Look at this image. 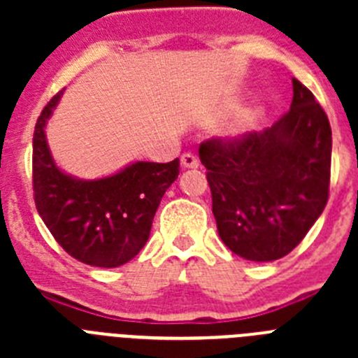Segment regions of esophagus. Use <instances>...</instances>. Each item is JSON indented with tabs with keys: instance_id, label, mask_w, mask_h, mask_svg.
Returning <instances> with one entry per match:
<instances>
[{
	"instance_id": "esophagus-1",
	"label": "esophagus",
	"mask_w": 358,
	"mask_h": 358,
	"mask_svg": "<svg viewBox=\"0 0 358 358\" xmlns=\"http://www.w3.org/2000/svg\"><path fill=\"white\" fill-rule=\"evenodd\" d=\"M181 166L182 169H197L199 159L194 156V154L186 152V154H182L181 156Z\"/></svg>"
}]
</instances>
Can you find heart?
Returning a JSON list of instances; mask_svg holds the SVG:
<instances>
[{"label": "heart", "instance_id": "heart-1", "mask_svg": "<svg viewBox=\"0 0 358 358\" xmlns=\"http://www.w3.org/2000/svg\"><path fill=\"white\" fill-rule=\"evenodd\" d=\"M248 123H249V122H248V120H243V122H242V123H240V125H248Z\"/></svg>", "mask_w": 358, "mask_h": 358}]
</instances>
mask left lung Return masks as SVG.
<instances>
[{
    "mask_svg": "<svg viewBox=\"0 0 358 358\" xmlns=\"http://www.w3.org/2000/svg\"><path fill=\"white\" fill-rule=\"evenodd\" d=\"M292 87L289 113L273 127L199 147L218 236L245 260L289 255L327 206L330 122L301 82Z\"/></svg>",
    "mask_w": 358,
    "mask_h": 358,
    "instance_id": "8db88e82",
    "label": "left lung"
}]
</instances>
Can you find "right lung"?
Listing matches in <instances>:
<instances>
[{
    "instance_id": "right-lung-1",
    "label": "right lung",
    "mask_w": 358,
    "mask_h": 358,
    "mask_svg": "<svg viewBox=\"0 0 358 358\" xmlns=\"http://www.w3.org/2000/svg\"><path fill=\"white\" fill-rule=\"evenodd\" d=\"M62 93L44 107L34 132L37 211L53 238L75 260L93 267H120L147 243L161 199L179 176V159L134 161L100 179L66 173L46 141V123Z\"/></svg>"
}]
</instances>
